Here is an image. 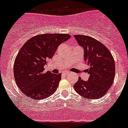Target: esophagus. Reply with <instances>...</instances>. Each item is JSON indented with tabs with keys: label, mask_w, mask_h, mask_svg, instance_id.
Returning <instances> with one entry per match:
<instances>
[{
	"label": "esophagus",
	"mask_w": 128,
	"mask_h": 128,
	"mask_svg": "<svg viewBox=\"0 0 128 128\" xmlns=\"http://www.w3.org/2000/svg\"><path fill=\"white\" fill-rule=\"evenodd\" d=\"M62 75H64V76H68V74H69V72H64L62 73Z\"/></svg>",
	"instance_id": "1"
}]
</instances>
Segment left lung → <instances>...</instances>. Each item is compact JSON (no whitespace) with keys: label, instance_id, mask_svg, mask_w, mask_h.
Segmentation results:
<instances>
[{"label":"left lung","instance_id":"8db88e82","mask_svg":"<svg viewBox=\"0 0 128 128\" xmlns=\"http://www.w3.org/2000/svg\"><path fill=\"white\" fill-rule=\"evenodd\" d=\"M84 49V62L90 75L85 81L79 77L74 88L84 98L96 100L106 94L113 83L115 75L114 60L109 50L97 40L84 35H74Z\"/></svg>","mask_w":128,"mask_h":128}]
</instances>
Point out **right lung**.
Segmentation results:
<instances>
[{"instance_id": "obj_1", "label": "right lung", "mask_w": 128, "mask_h": 128, "mask_svg": "<svg viewBox=\"0 0 128 128\" xmlns=\"http://www.w3.org/2000/svg\"><path fill=\"white\" fill-rule=\"evenodd\" d=\"M70 38L67 34H44L26 42L14 65L15 80L23 94L40 100L54 94L61 74H54L49 71L44 73V66L52 58L59 45Z\"/></svg>"}]
</instances>
